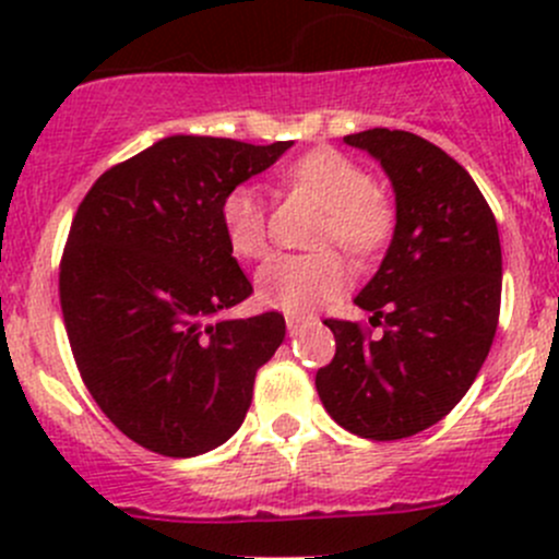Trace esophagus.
I'll return each instance as SVG.
<instances>
[{
  "label": "esophagus",
  "mask_w": 559,
  "mask_h": 559,
  "mask_svg": "<svg viewBox=\"0 0 559 559\" xmlns=\"http://www.w3.org/2000/svg\"><path fill=\"white\" fill-rule=\"evenodd\" d=\"M311 324H316V321L308 319V316H286V330H289V335H297V332H302Z\"/></svg>",
  "instance_id": "1"
}]
</instances>
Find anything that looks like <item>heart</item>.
I'll return each instance as SVG.
<instances>
[{"label":"heart","instance_id":"1","mask_svg":"<svg viewBox=\"0 0 559 559\" xmlns=\"http://www.w3.org/2000/svg\"><path fill=\"white\" fill-rule=\"evenodd\" d=\"M286 180L311 191L326 207L321 246H341L352 257H373L392 238L394 211L373 175L332 148H319L286 167ZM222 229L238 257L257 259L267 251V205L251 186H235L222 200ZM346 262L335 253H273L257 273L262 306L286 313H308L348 286Z\"/></svg>","mask_w":559,"mask_h":559}]
</instances>
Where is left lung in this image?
<instances>
[{"label":"left lung","instance_id":"8db88e82","mask_svg":"<svg viewBox=\"0 0 559 559\" xmlns=\"http://www.w3.org/2000/svg\"><path fill=\"white\" fill-rule=\"evenodd\" d=\"M392 180L397 224L379 273L357 295L384 335L326 319L335 357L316 373L326 414L370 441L416 436L465 397L500 316L498 222L465 167L403 129L346 134Z\"/></svg>","mask_w":559,"mask_h":559}]
</instances>
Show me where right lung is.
Returning a JSON list of instances; mask_svg holds the SVG:
<instances>
[{
  "instance_id": "add662e5",
  "label": "right lung",
  "mask_w": 559,
  "mask_h": 559,
  "mask_svg": "<svg viewBox=\"0 0 559 559\" xmlns=\"http://www.w3.org/2000/svg\"><path fill=\"white\" fill-rule=\"evenodd\" d=\"M286 148L173 134L99 175L78 205L59 264L72 357L107 419L148 452L229 441L284 341L278 311L213 319L253 292L224 238V194Z\"/></svg>"
}]
</instances>
